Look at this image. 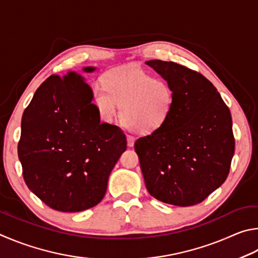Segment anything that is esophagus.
I'll return each instance as SVG.
<instances>
[{"instance_id": "esophagus-1", "label": "esophagus", "mask_w": 258, "mask_h": 258, "mask_svg": "<svg viewBox=\"0 0 258 258\" xmlns=\"http://www.w3.org/2000/svg\"><path fill=\"white\" fill-rule=\"evenodd\" d=\"M126 141H128V146L133 147L134 144H135V141H136V138H135L134 136H130V135H128V136H126Z\"/></svg>"}]
</instances>
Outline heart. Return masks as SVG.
Returning <instances> with one entry per match:
<instances>
[{
  "mask_svg": "<svg viewBox=\"0 0 258 258\" xmlns=\"http://www.w3.org/2000/svg\"><path fill=\"white\" fill-rule=\"evenodd\" d=\"M103 84L105 88H95L93 94L94 105L103 121H114L122 106V117L130 129L151 135L169 119L174 102L172 87L143 68H114L104 75Z\"/></svg>",
  "mask_w": 258,
  "mask_h": 258,
  "instance_id": "obj_1",
  "label": "heart"
}]
</instances>
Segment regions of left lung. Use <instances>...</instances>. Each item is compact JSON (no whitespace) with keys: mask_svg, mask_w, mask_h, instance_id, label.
<instances>
[{"mask_svg":"<svg viewBox=\"0 0 258 258\" xmlns=\"http://www.w3.org/2000/svg\"><path fill=\"white\" fill-rule=\"evenodd\" d=\"M146 64L168 81L174 102L164 125L135 143L144 181L156 200L196 205L229 174L234 154L231 113L203 75L174 62Z\"/></svg>","mask_w":258,"mask_h":258,"instance_id":"obj_1","label":"left lung"}]
</instances>
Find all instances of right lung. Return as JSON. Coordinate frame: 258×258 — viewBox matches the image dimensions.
<instances>
[{"instance_id": "obj_1", "label": "right lung", "mask_w": 258, "mask_h": 258, "mask_svg": "<svg viewBox=\"0 0 258 258\" xmlns=\"http://www.w3.org/2000/svg\"><path fill=\"white\" fill-rule=\"evenodd\" d=\"M125 150V135L101 123L93 89L76 71L48 77L22 114L18 155L25 182L53 210L80 212L97 205Z\"/></svg>"}]
</instances>
